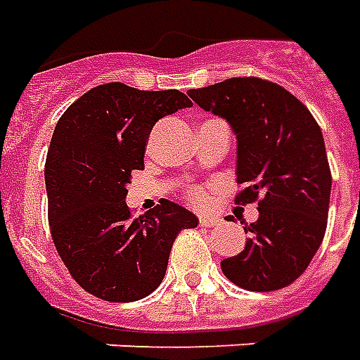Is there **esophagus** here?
<instances>
[{"mask_svg": "<svg viewBox=\"0 0 360 360\" xmlns=\"http://www.w3.org/2000/svg\"><path fill=\"white\" fill-rule=\"evenodd\" d=\"M219 225V219L217 217H212V215H200V227H215Z\"/></svg>", "mask_w": 360, "mask_h": 360, "instance_id": "obj_1", "label": "esophagus"}]
</instances>
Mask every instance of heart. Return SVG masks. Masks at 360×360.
<instances>
[{"instance_id": "1", "label": "heart", "mask_w": 360, "mask_h": 360, "mask_svg": "<svg viewBox=\"0 0 360 360\" xmlns=\"http://www.w3.org/2000/svg\"><path fill=\"white\" fill-rule=\"evenodd\" d=\"M191 200L196 202V204H200V202L204 200V193H202V191H198V188H194L193 193H191Z\"/></svg>"}]
</instances>
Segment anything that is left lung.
Listing matches in <instances>:
<instances>
[{
    "mask_svg": "<svg viewBox=\"0 0 360 360\" xmlns=\"http://www.w3.org/2000/svg\"><path fill=\"white\" fill-rule=\"evenodd\" d=\"M196 105L227 122L236 135V204L257 200L259 217L240 254L221 262L236 286L273 292L302 275L326 231L328 158L307 106L262 78H231L191 89Z\"/></svg>",
    "mask_w": 360,
    "mask_h": 360,
    "instance_id": "1",
    "label": "left lung"
}]
</instances>
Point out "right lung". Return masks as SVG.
<instances>
[{
    "label": "right lung",
    "instance_id": "1",
    "mask_svg": "<svg viewBox=\"0 0 360 360\" xmlns=\"http://www.w3.org/2000/svg\"><path fill=\"white\" fill-rule=\"evenodd\" d=\"M188 106L177 89L141 91L112 82L72 103L53 131L45 162L53 242L74 281L105 302H137L154 292L175 236L198 225L175 202H160L137 219L126 204L154 124Z\"/></svg>",
    "mask_w": 360,
    "mask_h": 360
}]
</instances>
